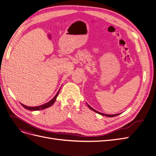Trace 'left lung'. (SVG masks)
Masks as SVG:
<instances>
[{"mask_svg": "<svg viewBox=\"0 0 156 156\" xmlns=\"http://www.w3.org/2000/svg\"><path fill=\"white\" fill-rule=\"evenodd\" d=\"M87 105H88V107L90 108L91 110L94 111V112H96L98 113V114H100V115H102V116H108V117H113V116H117V115H119L120 114V113H119V114H116V115H107V114H103V113L98 112V111H97L96 110H94V108H93L92 107H91L88 104H87Z\"/></svg>", "mask_w": 156, "mask_h": 156, "instance_id": "obj_1", "label": "left lung"}]
</instances>
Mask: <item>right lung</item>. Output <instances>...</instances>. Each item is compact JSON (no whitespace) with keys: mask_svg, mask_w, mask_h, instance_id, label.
<instances>
[{"mask_svg":"<svg viewBox=\"0 0 156 156\" xmlns=\"http://www.w3.org/2000/svg\"><path fill=\"white\" fill-rule=\"evenodd\" d=\"M59 91H60V90L58 91V92L56 93L55 96L53 99H52L51 100H50L49 102L46 103H45V104H43V105H41L37 106V107H28V106H26V105H25L22 104V103H21V105H22L23 107L25 108L26 109L30 110V111H38V110L44 109V108H48V107H51L52 105H53V103H54L55 101H56V97H57L58 95Z\"/></svg>","mask_w":156,"mask_h":156,"instance_id":"1","label":"right lung"}]
</instances>
